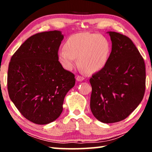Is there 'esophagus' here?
Here are the masks:
<instances>
[{
    "mask_svg": "<svg viewBox=\"0 0 152 152\" xmlns=\"http://www.w3.org/2000/svg\"><path fill=\"white\" fill-rule=\"evenodd\" d=\"M84 78V77H82V76H79V75H78L76 76V80L77 81H79V82H81V81H82L83 80Z\"/></svg>",
    "mask_w": 152,
    "mask_h": 152,
    "instance_id": "1",
    "label": "esophagus"
}]
</instances>
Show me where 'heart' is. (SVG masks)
<instances>
[{
  "instance_id": "b5f03b06",
  "label": "heart",
  "mask_w": 152,
  "mask_h": 152,
  "mask_svg": "<svg viewBox=\"0 0 152 152\" xmlns=\"http://www.w3.org/2000/svg\"><path fill=\"white\" fill-rule=\"evenodd\" d=\"M64 50L58 53V59L64 68L71 70L76 64L87 73L102 70L109 60L110 45L107 38L96 33H80L70 36Z\"/></svg>"
}]
</instances>
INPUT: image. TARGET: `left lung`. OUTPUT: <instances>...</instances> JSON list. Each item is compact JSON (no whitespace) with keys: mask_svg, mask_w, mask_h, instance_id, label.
Instances as JSON below:
<instances>
[{"mask_svg":"<svg viewBox=\"0 0 152 152\" xmlns=\"http://www.w3.org/2000/svg\"><path fill=\"white\" fill-rule=\"evenodd\" d=\"M108 33L112 50L106 66L90 78V106L98 120L113 123L126 119L142 101L145 66L130 38L119 33Z\"/></svg>","mask_w":152,"mask_h":152,"instance_id":"8db88e82","label":"left lung"}]
</instances>
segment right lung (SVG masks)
<instances>
[{"mask_svg": "<svg viewBox=\"0 0 152 152\" xmlns=\"http://www.w3.org/2000/svg\"><path fill=\"white\" fill-rule=\"evenodd\" d=\"M63 38L60 31L36 33L20 46L9 62L10 99L20 114L35 124L58 119L64 97L75 84V75L58 61Z\"/></svg>", "mask_w": 152, "mask_h": 152, "instance_id": "obj_1", "label": "right lung"}]
</instances>
